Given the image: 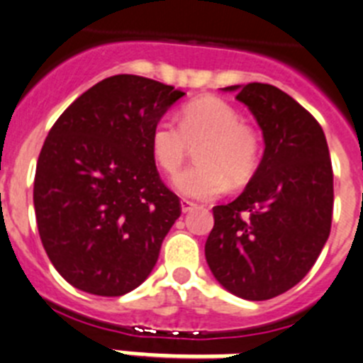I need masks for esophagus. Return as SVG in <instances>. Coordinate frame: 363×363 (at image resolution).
Returning a JSON list of instances; mask_svg holds the SVG:
<instances>
[{
    "instance_id": "1",
    "label": "esophagus",
    "mask_w": 363,
    "mask_h": 363,
    "mask_svg": "<svg viewBox=\"0 0 363 363\" xmlns=\"http://www.w3.org/2000/svg\"><path fill=\"white\" fill-rule=\"evenodd\" d=\"M195 208V203H191V201H188V199H182L181 201V210L182 212H190V210H194Z\"/></svg>"
}]
</instances>
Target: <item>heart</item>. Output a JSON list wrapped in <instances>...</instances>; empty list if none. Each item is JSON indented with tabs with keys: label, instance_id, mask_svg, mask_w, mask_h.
<instances>
[{
	"label": "heart",
	"instance_id": "b5f03b06",
	"mask_svg": "<svg viewBox=\"0 0 363 363\" xmlns=\"http://www.w3.org/2000/svg\"><path fill=\"white\" fill-rule=\"evenodd\" d=\"M197 162L175 175L173 186L190 199H212L225 190L226 179L241 184L259 162V138L242 124L241 113L225 100L206 96L182 107L179 124L162 116L151 131V151L166 173H175L191 144Z\"/></svg>",
	"mask_w": 363,
	"mask_h": 363
}]
</instances>
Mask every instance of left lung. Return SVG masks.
<instances>
[{
    "label": "left lung",
    "instance_id": "left-lung-1",
    "mask_svg": "<svg viewBox=\"0 0 363 363\" xmlns=\"http://www.w3.org/2000/svg\"><path fill=\"white\" fill-rule=\"evenodd\" d=\"M225 91L256 116L264 153L238 199L213 206L204 254L226 291L263 301L298 285L329 239L333 164L323 129L292 96L257 82Z\"/></svg>",
    "mask_w": 363,
    "mask_h": 363
}]
</instances>
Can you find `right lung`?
Wrapping results in <instances>:
<instances>
[{
  "mask_svg": "<svg viewBox=\"0 0 363 363\" xmlns=\"http://www.w3.org/2000/svg\"><path fill=\"white\" fill-rule=\"evenodd\" d=\"M184 93L116 74L78 96L50 128L36 164L34 212L65 281L96 296L137 289L181 216L160 181L151 131Z\"/></svg>",
  "mask_w": 363,
  "mask_h": 363,
  "instance_id": "add662e5",
  "label": "right lung"
}]
</instances>
